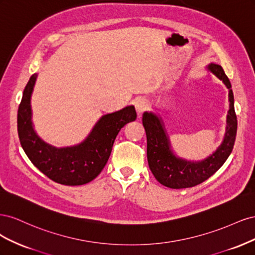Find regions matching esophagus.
Listing matches in <instances>:
<instances>
[{"mask_svg": "<svg viewBox=\"0 0 255 255\" xmlns=\"http://www.w3.org/2000/svg\"><path fill=\"white\" fill-rule=\"evenodd\" d=\"M149 106V101L144 98H139L136 100L135 102V109H136V112L138 114H141L142 112H144L146 109H148Z\"/></svg>", "mask_w": 255, "mask_h": 255, "instance_id": "esophagus-1", "label": "esophagus"}]
</instances>
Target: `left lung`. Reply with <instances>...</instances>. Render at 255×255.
<instances>
[{
  "label": "left lung",
  "mask_w": 255,
  "mask_h": 255,
  "mask_svg": "<svg viewBox=\"0 0 255 255\" xmlns=\"http://www.w3.org/2000/svg\"><path fill=\"white\" fill-rule=\"evenodd\" d=\"M206 69L226 85L229 89L230 102L225 137L211 155L202 160H188L177 156L172 149L160 116L153 112H144L142 115L150 170L161 185L169 188H188L204 182L226 163L233 150L237 132V118L234 110L232 85L221 66L211 64Z\"/></svg>",
  "instance_id": "8db88e82"
}]
</instances>
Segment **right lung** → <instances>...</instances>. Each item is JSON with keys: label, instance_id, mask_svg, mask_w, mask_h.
Returning <instances> with one entry per match:
<instances>
[{"label": "right lung", "instance_id": "right-lung-1", "mask_svg": "<svg viewBox=\"0 0 255 255\" xmlns=\"http://www.w3.org/2000/svg\"><path fill=\"white\" fill-rule=\"evenodd\" d=\"M37 75L35 73L29 78L18 110V134L22 148L34 166L52 181L69 186L89 183L103 170L120 129L136 120L135 107L128 105L103 115L82 142L57 148L45 142L34 128L30 99Z\"/></svg>", "mask_w": 255, "mask_h": 255}]
</instances>
